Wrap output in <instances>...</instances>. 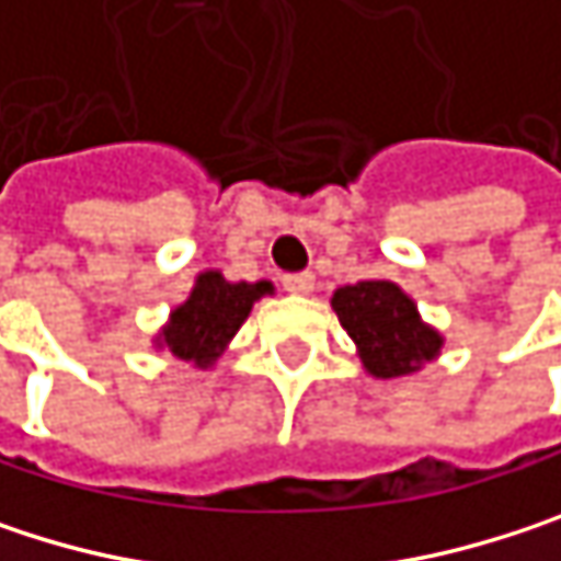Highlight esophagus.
Listing matches in <instances>:
<instances>
[{
    "instance_id": "34e87169",
    "label": "esophagus",
    "mask_w": 561,
    "mask_h": 561,
    "mask_svg": "<svg viewBox=\"0 0 561 561\" xmlns=\"http://www.w3.org/2000/svg\"><path fill=\"white\" fill-rule=\"evenodd\" d=\"M282 288H285L288 295H308V291L314 288V276H311V273H295V276H285V279H282Z\"/></svg>"
}]
</instances>
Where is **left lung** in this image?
<instances>
[{"instance_id": "left-lung-1", "label": "left lung", "mask_w": 561, "mask_h": 561, "mask_svg": "<svg viewBox=\"0 0 561 561\" xmlns=\"http://www.w3.org/2000/svg\"><path fill=\"white\" fill-rule=\"evenodd\" d=\"M341 328L357 344L364 370L377 380L419 374L442 354L445 337L425 324L419 305L390 279L341 285L331 295Z\"/></svg>"}]
</instances>
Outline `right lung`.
<instances>
[{
  "label": "right lung",
  "instance_id": "1",
  "mask_svg": "<svg viewBox=\"0 0 561 561\" xmlns=\"http://www.w3.org/2000/svg\"><path fill=\"white\" fill-rule=\"evenodd\" d=\"M273 291L276 288L270 279L230 282L224 279V273L207 270L194 279L191 295L171 308L165 328L152 337V344L156 351H169L171 357L207 370L250 318L253 305Z\"/></svg>",
  "mask_w": 561,
  "mask_h": 561
}]
</instances>
